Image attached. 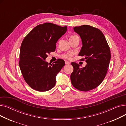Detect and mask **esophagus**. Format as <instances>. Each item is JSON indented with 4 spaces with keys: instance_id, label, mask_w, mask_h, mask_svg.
<instances>
[{
    "instance_id": "34e87169",
    "label": "esophagus",
    "mask_w": 126,
    "mask_h": 126,
    "mask_svg": "<svg viewBox=\"0 0 126 126\" xmlns=\"http://www.w3.org/2000/svg\"><path fill=\"white\" fill-rule=\"evenodd\" d=\"M65 64L66 65H69L70 64V62L68 61H65Z\"/></svg>"
}]
</instances>
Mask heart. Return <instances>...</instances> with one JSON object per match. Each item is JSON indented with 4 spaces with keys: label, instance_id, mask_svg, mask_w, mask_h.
Instances as JSON below:
<instances>
[{
    "label": "heart",
    "instance_id": "1",
    "mask_svg": "<svg viewBox=\"0 0 126 126\" xmlns=\"http://www.w3.org/2000/svg\"><path fill=\"white\" fill-rule=\"evenodd\" d=\"M77 36H76V35H71L70 37V38H69V40L71 39L74 38H75V37H76ZM72 56V53L70 52V53H68V54H65V55H63V57H64V58H65L66 59H70L71 58Z\"/></svg>",
    "mask_w": 126,
    "mask_h": 126
}]
</instances>
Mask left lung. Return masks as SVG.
I'll use <instances>...</instances> for the list:
<instances>
[{"mask_svg":"<svg viewBox=\"0 0 126 126\" xmlns=\"http://www.w3.org/2000/svg\"><path fill=\"white\" fill-rule=\"evenodd\" d=\"M74 30L80 36L82 43L79 56L85 57L87 64L80 68L77 63H71L74 67L71 82L77 89L87 91L100 85L106 75L111 59L110 50L105 36L98 29L83 25Z\"/></svg>","mask_w":126,"mask_h":126,"instance_id":"8db88e82","label":"left lung"}]
</instances>
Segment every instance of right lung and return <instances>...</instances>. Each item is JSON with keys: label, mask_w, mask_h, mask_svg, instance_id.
<instances>
[{"label": "right lung", "mask_w": 126, "mask_h": 126, "mask_svg": "<svg viewBox=\"0 0 126 126\" xmlns=\"http://www.w3.org/2000/svg\"><path fill=\"white\" fill-rule=\"evenodd\" d=\"M66 31L67 26L45 23L36 26L23 39L19 65L24 80L32 89L43 92L55 86L57 75L65 61L58 59L51 64L45 59L47 54L55 51L56 43Z\"/></svg>", "instance_id": "add662e5"}]
</instances>
